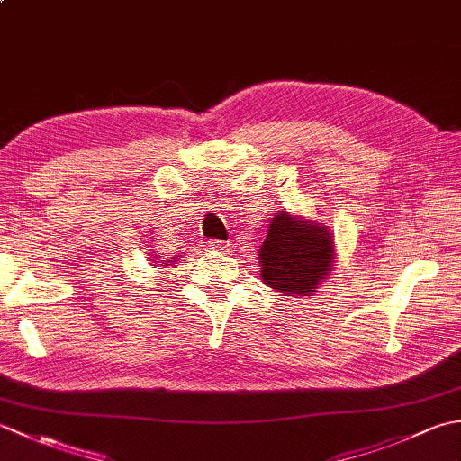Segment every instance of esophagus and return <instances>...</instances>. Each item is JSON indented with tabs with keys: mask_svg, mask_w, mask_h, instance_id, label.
<instances>
[{
	"mask_svg": "<svg viewBox=\"0 0 461 461\" xmlns=\"http://www.w3.org/2000/svg\"><path fill=\"white\" fill-rule=\"evenodd\" d=\"M205 246H208V249H220V251H223V249L230 248V241L212 240V241H205Z\"/></svg>",
	"mask_w": 461,
	"mask_h": 461,
	"instance_id": "esophagus-1",
	"label": "esophagus"
}]
</instances>
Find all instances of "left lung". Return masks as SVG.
<instances>
[{"mask_svg": "<svg viewBox=\"0 0 461 461\" xmlns=\"http://www.w3.org/2000/svg\"><path fill=\"white\" fill-rule=\"evenodd\" d=\"M332 256L335 249L325 228L283 212L271 220L259 251L261 279L289 297H307L321 279H327Z\"/></svg>", "mask_w": 461, "mask_h": 461, "instance_id": "8db88e82", "label": "left lung"}]
</instances>
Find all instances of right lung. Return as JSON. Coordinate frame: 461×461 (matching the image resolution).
I'll use <instances>...</instances> for the list:
<instances>
[{"label": "right lung", "instance_id": "add662e5", "mask_svg": "<svg viewBox=\"0 0 461 461\" xmlns=\"http://www.w3.org/2000/svg\"><path fill=\"white\" fill-rule=\"evenodd\" d=\"M152 253H154V251H152ZM150 259H156V258H150ZM158 263H160V261H158ZM166 266H170V263H166Z\"/></svg>", "mask_w": 461, "mask_h": 461}]
</instances>
